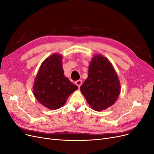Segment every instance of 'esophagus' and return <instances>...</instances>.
<instances>
[{"mask_svg":"<svg viewBox=\"0 0 154 154\" xmlns=\"http://www.w3.org/2000/svg\"><path fill=\"white\" fill-rule=\"evenodd\" d=\"M75 84H76L79 88H80V86H81L82 84V80H77V81L75 82Z\"/></svg>","mask_w":154,"mask_h":154,"instance_id":"esophagus-1","label":"esophagus"}]
</instances>
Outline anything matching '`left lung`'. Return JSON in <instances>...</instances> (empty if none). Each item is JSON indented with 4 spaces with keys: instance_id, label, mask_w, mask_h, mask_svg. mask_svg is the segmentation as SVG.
Listing matches in <instances>:
<instances>
[{
    "instance_id": "1",
    "label": "left lung",
    "mask_w": 154,
    "mask_h": 154,
    "mask_svg": "<svg viewBox=\"0 0 154 154\" xmlns=\"http://www.w3.org/2000/svg\"><path fill=\"white\" fill-rule=\"evenodd\" d=\"M80 91L91 108L103 110L118 100L121 85L115 69L109 60L101 54L93 57L88 67V77Z\"/></svg>"
}]
</instances>
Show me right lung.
Instances as JSON below:
<instances>
[{
    "mask_svg": "<svg viewBox=\"0 0 154 154\" xmlns=\"http://www.w3.org/2000/svg\"><path fill=\"white\" fill-rule=\"evenodd\" d=\"M62 59V56L57 53L46 58L41 65L32 87L36 99L51 110L62 106L69 96L78 88L65 76Z\"/></svg>",
    "mask_w": 154,
    "mask_h": 154,
    "instance_id": "right-lung-1",
    "label": "right lung"
}]
</instances>
